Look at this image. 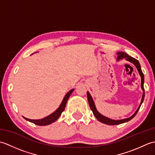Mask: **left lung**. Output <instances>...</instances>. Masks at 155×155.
Masks as SVG:
<instances>
[{
    "mask_svg": "<svg viewBox=\"0 0 155 155\" xmlns=\"http://www.w3.org/2000/svg\"><path fill=\"white\" fill-rule=\"evenodd\" d=\"M117 55H118V58H117V60H120V59L122 58H125L126 60H127L128 61H129L130 62H132L134 65H135V67H137L138 71H139V73L140 76L141 77V88H142V90L143 91V97H142V100H141L140 102V104L139 105V107L138 108V109L137 110V111L135 113H134V114L133 116H131L130 117L128 118H124V119H122V120H113V119H110V118H108L107 117H104L103 115L101 114L98 112L97 111L96 107H95V105L94 103L93 102V98H92L91 94H89L88 92H87V98H88V104H89V106L91 110L93 111V113L94 115V117L97 118V120L98 121L101 122V123H103L104 124H108V125H116V124H120L122 123H126V122L129 121L130 120L132 119L134 117V116L137 114V113H138V111H139V108L141 106V104H142L143 102L144 101V74L142 72V70H141V68H140V65L139 62L138 61L137 59H135L134 58L130 57V56L128 55L127 54L125 53V52H117Z\"/></svg>",
    "mask_w": 155,
    "mask_h": 155,
    "instance_id": "8db88e82",
    "label": "left lung"
}]
</instances>
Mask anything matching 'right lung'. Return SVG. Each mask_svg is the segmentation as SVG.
<instances>
[{"mask_svg":"<svg viewBox=\"0 0 155 155\" xmlns=\"http://www.w3.org/2000/svg\"><path fill=\"white\" fill-rule=\"evenodd\" d=\"M73 91L74 89L71 90L67 94L65 95V97L63 98V100H62V102L61 104L60 107L58 108V109L57 110L54 111L53 113L51 114V115H49V116L45 117L44 118H42V119H38V120H32V119H29V118H27L25 117L24 118L27 120L30 121L31 123H34L35 124L39 125V126H45V125H48V124H51L52 123H53V122L57 120L58 118V117L61 116V113L64 111L66 104H67V102Z\"/></svg>","mask_w":155,"mask_h":155,"instance_id":"obj_1","label":"right lung"}]
</instances>
